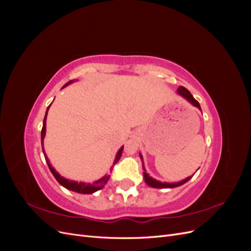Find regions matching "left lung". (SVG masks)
<instances>
[{"instance_id": "8db88e82", "label": "left lung", "mask_w": 251, "mask_h": 251, "mask_svg": "<svg viewBox=\"0 0 251 251\" xmlns=\"http://www.w3.org/2000/svg\"><path fill=\"white\" fill-rule=\"evenodd\" d=\"M177 92H178L179 95H181L182 97H184L187 101H189L193 105H195V107H197V108L201 110L200 103L195 100L194 96L191 94V92H189V91L186 88L181 86V87L178 88ZM140 158H141V160H142L141 154H140ZM143 170H144V166H143ZM143 177H144V181H146V183L149 186L155 187V188H173V187H177V186H180L182 184H184L185 182H187L189 179L192 178V177H187L186 179L182 180V181H179V182H174V183H168V182H161V181H158V180H156L154 178L150 177L149 175L146 173V170H144V172H143Z\"/></svg>"}]
</instances>
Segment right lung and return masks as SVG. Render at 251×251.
<instances>
[{"instance_id":"right-lung-1","label":"right lung","mask_w":251,"mask_h":251,"mask_svg":"<svg viewBox=\"0 0 251 251\" xmlns=\"http://www.w3.org/2000/svg\"><path fill=\"white\" fill-rule=\"evenodd\" d=\"M71 82H73V81L70 80L69 82H67L64 87L68 86ZM50 105L51 104H49V107L47 108L46 115H45L44 121H43V128H42V133H41L42 149H44V138H45V135H46V119H47V114H48V110L50 108ZM123 151H124V147H121L119 149V151H117V155H116V158H115V161H114V164H115L116 162H118V160H119L120 157H121V154H123ZM43 151H44V155H45V150H43ZM45 159H46L47 164L49 166V170L51 171V173H52L53 176H54V178L57 180L58 183L60 185H63L64 187H66L67 189H69V191H72V192H75V193L85 194V195L93 194V193H95L97 191H100V189H101L105 184H107L108 180L110 179V175H104L102 178H100V180L93 182V183H85V182H77V181H72V180H69V179H66V178L60 176V175L54 169L52 168V165L50 164L49 159L46 157V155H45Z\"/></svg>"}]
</instances>
